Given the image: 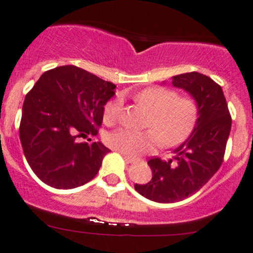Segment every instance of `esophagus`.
Wrapping results in <instances>:
<instances>
[{"label":"esophagus","instance_id":"esophagus-1","mask_svg":"<svg viewBox=\"0 0 253 253\" xmlns=\"http://www.w3.org/2000/svg\"><path fill=\"white\" fill-rule=\"evenodd\" d=\"M121 155H123V157H124V161L126 162V163L132 164V163H134V162H136V159H135V158H132V157H128V156L124 155V153H121Z\"/></svg>","mask_w":253,"mask_h":253}]
</instances>
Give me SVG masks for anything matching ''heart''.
I'll return each instance as SVG.
<instances>
[{
  "instance_id": "1",
  "label": "heart",
  "mask_w": 253,
  "mask_h": 253,
  "mask_svg": "<svg viewBox=\"0 0 253 253\" xmlns=\"http://www.w3.org/2000/svg\"><path fill=\"white\" fill-rule=\"evenodd\" d=\"M134 100L151 113L149 130L135 132L119 128L107 135L106 141L112 149L127 156H138L161 143L172 146L184 140L193 130L197 120L196 101L190 96H177L175 90L163 86H150L136 92ZM123 108L121 96L114 97L104 107L103 118L107 124L118 120Z\"/></svg>"
}]
</instances>
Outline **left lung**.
I'll list each match as a JSON object with an SVG mask.
<instances>
[{
  "instance_id": "8db88e82",
  "label": "left lung",
  "mask_w": 253,
  "mask_h": 253,
  "mask_svg": "<svg viewBox=\"0 0 253 253\" xmlns=\"http://www.w3.org/2000/svg\"><path fill=\"white\" fill-rule=\"evenodd\" d=\"M172 85L196 101L199 113L193 132L172 151V159H150L152 178L134 185L140 195L159 203L182 201L210 181L222 163L232 126L221 86L211 78L188 72L173 76Z\"/></svg>"
}]
</instances>
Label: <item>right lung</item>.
<instances>
[{"mask_svg":"<svg viewBox=\"0 0 253 253\" xmlns=\"http://www.w3.org/2000/svg\"><path fill=\"white\" fill-rule=\"evenodd\" d=\"M117 85L74 65L48 70L26 95L20 140L31 169L56 189H72L97 175L109 152L101 141L78 143L95 135L104 106Z\"/></svg>","mask_w":253,"mask_h":253,"instance_id":"add662e5","label":"right lung"}]
</instances>
